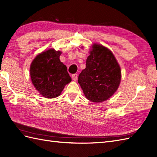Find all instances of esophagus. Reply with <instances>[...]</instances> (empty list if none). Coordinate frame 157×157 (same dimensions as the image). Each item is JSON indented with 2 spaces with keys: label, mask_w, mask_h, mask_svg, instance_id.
<instances>
[{
  "label": "esophagus",
  "mask_w": 157,
  "mask_h": 157,
  "mask_svg": "<svg viewBox=\"0 0 157 157\" xmlns=\"http://www.w3.org/2000/svg\"><path fill=\"white\" fill-rule=\"evenodd\" d=\"M77 78H78V75L77 74H74V75H72V78H73L74 81H76V80H77Z\"/></svg>",
  "instance_id": "1"
}]
</instances>
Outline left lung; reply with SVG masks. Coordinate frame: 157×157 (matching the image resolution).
I'll return each instance as SVG.
<instances>
[{
  "label": "left lung",
  "instance_id": "8db88e82",
  "mask_svg": "<svg viewBox=\"0 0 157 157\" xmlns=\"http://www.w3.org/2000/svg\"><path fill=\"white\" fill-rule=\"evenodd\" d=\"M90 48L86 68L80 73L78 82L88 100L102 102L113 96L119 87L121 78V67L108 48L93 44Z\"/></svg>",
  "mask_w": 157,
  "mask_h": 157
}]
</instances>
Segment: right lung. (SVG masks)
I'll use <instances>...</instances> for the list:
<instances>
[{
	"label": "right lung",
	"instance_id": "obj_1",
	"mask_svg": "<svg viewBox=\"0 0 157 157\" xmlns=\"http://www.w3.org/2000/svg\"><path fill=\"white\" fill-rule=\"evenodd\" d=\"M61 53V51L51 48L37 55L31 63L29 75L32 82L44 98L58 97L66 84L72 80L66 65L59 59Z\"/></svg>",
	"mask_w": 157,
	"mask_h": 157
}]
</instances>
